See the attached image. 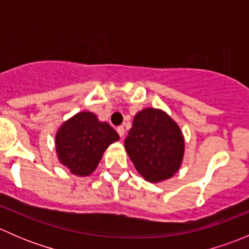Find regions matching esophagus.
Listing matches in <instances>:
<instances>
[{"instance_id": "esophagus-1", "label": "esophagus", "mask_w": 249, "mask_h": 249, "mask_svg": "<svg viewBox=\"0 0 249 249\" xmlns=\"http://www.w3.org/2000/svg\"><path fill=\"white\" fill-rule=\"evenodd\" d=\"M117 132L120 135V137H124V134H125L124 126H123V125H120V126H118V127H117Z\"/></svg>"}]
</instances>
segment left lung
Here are the masks:
<instances>
[{"label": "left lung", "instance_id": "left-lung-1", "mask_svg": "<svg viewBox=\"0 0 249 249\" xmlns=\"http://www.w3.org/2000/svg\"><path fill=\"white\" fill-rule=\"evenodd\" d=\"M124 143L136 170L149 182L167 179L179 169L184 140L178 125L162 110L137 113Z\"/></svg>", "mask_w": 249, "mask_h": 249}]
</instances>
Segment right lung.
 Returning a JSON list of instances; mask_svg holds the SVG:
<instances>
[{"label": "right lung", "mask_w": 249, "mask_h": 249, "mask_svg": "<svg viewBox=\"0 0 249 249\" xmlns=\"http://www.w3.org/2000/svg\"><path fill=\"white\" fill-rule=\"evenodd\" d=\"M119 135L107 123L97 120L90 112H80L67 120L56 134V150L60 162L78 176L90 175L110 143Z\"/></svg>", "instance_id": "1"}]
</instances>
